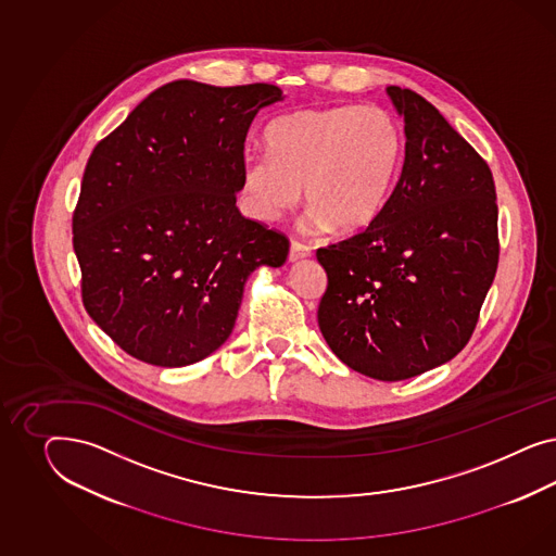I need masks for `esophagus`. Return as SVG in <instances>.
I'll list each match as a JSON object with an SVG mask.
<instances>
[{
    "label": "esophagus",
    "mask_w": 556,
    "mask_h": 556,
    "mask_svg": "<svg viewBox=\"0 0 556 556\" xmlns=\"http://www.w3.org/2000/svg\"><path fill=\"white\" fill-rule=\"evenodd\" d=\"M309 254H312L309 247H305V244L298 242V240L291 242V249H289V261H291V263H298V261H302V258H307Z\"/></svg>",
    "instance_id": "1"
}]
</instances>
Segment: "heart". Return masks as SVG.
I'll list each match as a JSON object with an SVG mask.
<instances>
[{
    "mask_svg": "<svg viewBox=\"0 0 556 556\" xmlns=\"http://www.w3.org/2000/svg\"><path fill=\"white\" fill-rule=\"evenodd\" d=\"M269 152L247 154L240 189L256 219H279L302 200L312 207L307 228L353 235L367 228L388 202L404 135L381 105L302 110L267 128Z\"/></svg>",
    "mask_w": 556,
    "mask_h": 556,
    "instance_id": "1",
    "label": "heart"
}]
</instances>
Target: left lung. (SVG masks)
Listing matches in <instances>:
<instances>
[{
  "instance_id": "left-lung-1",
  "label": "left lung",
  "mask_w": 556,
  "mask_h": 556,
  "mask_svg": "<svg viewBox=\"0 0 556 556\" xmlns=\"http://www.w3.org/2000/svg\"><path fill=\"white\" fill-rule=\"evenodd\" d=\"M388 96L404 118L402 173L363 232L316 253L318 324L346 367L404 381L469 342L497 270V203L488 163L430 101Z\"/></svg>"
}]
</instances>
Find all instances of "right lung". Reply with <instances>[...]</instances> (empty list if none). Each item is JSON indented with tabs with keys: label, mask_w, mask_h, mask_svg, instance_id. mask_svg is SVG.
I'll use <instances>...</instances> for the list:
<instances>
[{
	"label": "right lung",
	"mask_w": 556,
	"mask_h": 556,
	"mask_svg": "<svg viewBox=\"0 0 556 556\" xmlns=\"http://www.w3.org/2000/svg\"><path fill=\"white\" fill-rule=\"evenodd\" d=\"M277 85L173 81L93 149L73 214L84 305L122 351L187 367L235 328L256 267L289 240L236 207L244 140Z\"/></svg>",
	"instance_id": "1"
}]
</instances>
